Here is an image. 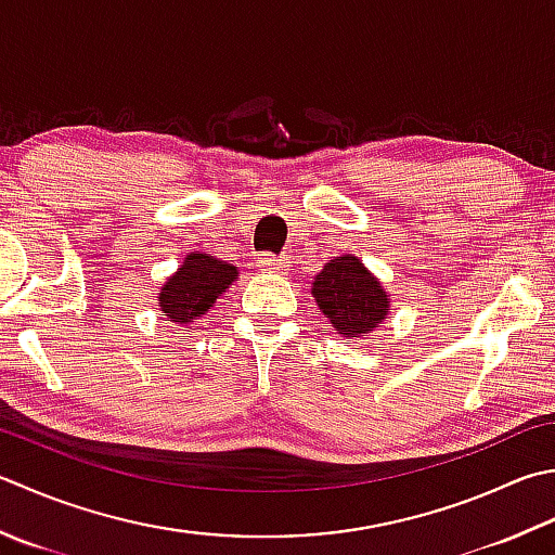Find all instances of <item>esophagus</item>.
I'll list each match as a JSON object with an SVG mask.
<instances>
[{"label": "esophagus", "instance_id": "obj_1", "mask_svg": "<svg viewBox=\"0 0 555 555\" xmlns=\"http://www.w3.org/2000/svg\"><path fill=\"white\" fill-rule=\"evenodd\" d=\"M255 264L262 269V271H279L281 267H284V259H281L279 255H271V253H262L257 255Z\"/></svg>", "mask_w": 555, "mask_h": 555}]
</instances>
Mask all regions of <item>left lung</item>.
I'll return each instance as SVG.
<instances>
[{"mask_svg":"<svg viewBox=\"0 0 555 555\" xmlns=\"http://www.w3.org/2000/svg\"><path fill=\"white\" fill-rule=\"evenodd\" d=\"M312 296L332 327L346 336H361L383 324L389 298L379 281L353 255L330 259L312 284Z\"/></svg>","mask_w":555,"mask_h":555,"instance_id":"obj_1","label":"left lung"}]
</instances>
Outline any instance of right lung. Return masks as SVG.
Instances as JSON below:
<instances>
[{"instance_id": "add662e5", "label": "right lung", "mask_w": 555, "mask_h": 555, "mask_svg": "<svg viewBox=\"0 0 555 555\" xmlns=\"http://www.w3.org/2000/svg\"><path fill=\"white\" fill-rule=\"evenodd\" d=\"M235 276L237 269L223 259L192 253L184 257L176 276H170L160 288V310L170 322L188 324L197 320L214 306L219 293L233 284Z\"/></svg>"}]
</instances>
